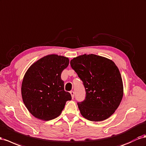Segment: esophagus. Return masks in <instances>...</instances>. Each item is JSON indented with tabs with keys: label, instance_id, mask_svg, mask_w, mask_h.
Listing matches in <instances>:
<instances>
[{
	"label": "esophagus",
	"instance_id": "1",
	"mask_svg": "<svg viewBox=\"0 0 146 146\" xmlns=\"http://www.w3.org/2000/svg\"><path fill=\"white\" fill-rule=\"evenodd\" d=\"M70 94H71V96H72V98L73 99V98H74V92H73V91H71L70 92Z\"/></svg>",
	"mask_w": 146,
	"mask_h": 146
}]
</instances>
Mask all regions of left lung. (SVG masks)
Returning a JSON list of instances; mask_svg holds the SVG:
<instances>
[{"mask_svg": "<svg viewBox=\"0 0 146 146\" xmlns=\"http://www.w3.org/2000/svg\"><path fill=\"white\" fill-rule=\"evenodd\" d=\"M70 66L85 88V100L77 103L81 115L93 121L108 119L123 95V81L116 64L107 58L84 54L74 58Z\"/></svg>", "mask_w": 146, "mask_h": 146, "instance_id": "8db88e82", "label": "left lung"}]
</instances>
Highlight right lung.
Wrapping results in <instances>:
<instances>
[{
  "mask_svg": "<svg viewBox=\"0 0 146 146\" xmlns=\"http://www.w3.org/2000/svg\"><path fill=\"white\" fill-rule=\"evenodd\" d=\"M68 58L48 54L27 70L21 84V96L26 108L38 119L48 121L60 115L71 95L64 91L61 75L68 66Z\"/></svg>",
  "mask_w": 146,
  "mask_h": 146,
  "instance_id": "add662e5",
  "label": "right lung"
}]
</instances>
